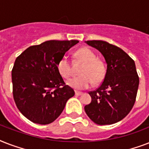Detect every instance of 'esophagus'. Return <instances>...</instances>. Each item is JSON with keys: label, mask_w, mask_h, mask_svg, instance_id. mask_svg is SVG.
Instances as JSON below:
<instances>
[{"label": "esophagus", "mask_w": 149, "mask_h": 149, "mask_svg": "<svg viewBox=\"0 0 149 149\" xmlns=\"http://www.w3.org/2000/svg\"><path fill=\"white\" fill-rule=\"evenodd\" d=\"M75 93H76V95L77 96H79V95H81L82 93V92H79V91H76V92H75Z\"/></svg>", "instance_id": "34e87169"}]
</instances>
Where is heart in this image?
I'll use <instances>...</instances> for the list:
<instances>
[{
  "mask_svg": "<svg viewBox=\"0 0 149 149\" xmlns=\"http://www.w3.org/2000/svg\"><path fill=\"white\" fill-rule=\"evenodd\" d=\"M75 58L84 63L79 70L80 76L70 79L67 84L76 90L88 88L92 83L99 84L105 78L107 73L106 64L101 58H97L93 51L87 47L80 48L74 54ZM57 69L59 74L65 79H68L72 75V68L70 61L63 56L57 63Z\"/></svg>",
  "mask_w": 149,
  "mask_h": 149,
  "instance_id": "obj_1",
  "label": "heart"
}]
</instances>
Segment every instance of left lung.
Listing matches in <instances>:
<instances>
[{"instance_id": "left-lung-1", "label": "left lung", "mask_w": 149, "mask_h": 149, "mask_svg": "<svg viewBox=\"0 0 149 149\" xmlns=\"http://www.w3.org/2000/svg\"><path fill=\"white\" fill-rule=\"evenodd\" d=\"M86 42L101 52L107 65L101 85L89 92L92 100L84 110L96 124L112 125L125 118L134 106L139 85L135 63L116 45L100 40Z\"/></svg>"}]
</instances>
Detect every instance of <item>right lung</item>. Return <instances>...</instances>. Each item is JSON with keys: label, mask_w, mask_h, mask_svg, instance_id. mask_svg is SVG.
Here are the masks:
<instances>
[{"label": "right lung", "mask_w": 149, "mask_h": 149, "mask_svg": "<svg viewBox=\"0 0 149 149\" xmlns=\"http://www.w3.org/2000/svg\"><path fill=\"white\" fill-rule=\"evenodd\" d=\"M77 40L46 41L24 50L11 71L13 97L20 112L39 125L53 122L75 94L65 85L57 63Z\"/></svg>", "instance_id": "right-lung-1"}]
</instances>
